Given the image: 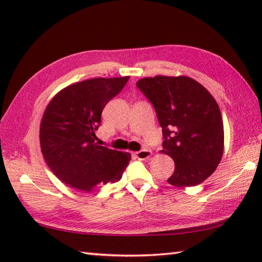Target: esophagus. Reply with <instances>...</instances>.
Wrapping results in <instances>:
<instances>
[{"label":"esophagus","instance_id":"esophagus-1","mask_svg":"<svg viewBox=\"0 0 262 262\" xmlns=\"http://www.w3.org/2000/svg\"><path fill=\"white\" fill-rule=\"evenodd\" d=\"M151 155H152V151L148 148H143V149H141V151L135 153V157L138 160H147L151 158Z\"/></svg>","mask_w":262,"mask_h":262}]
</instances>
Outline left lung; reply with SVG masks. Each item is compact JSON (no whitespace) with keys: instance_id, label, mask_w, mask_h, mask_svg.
Listing matches in <instances>:
<instances>
[{"instance_id":"1","label":"left lung","mask_w":262,"mask_h":262,"mask_svg":"<svg viewBox=\"0 0 262 262\" xmlns=\"http://www.w3.org/2000/svg\"><path fill=\"white\" fill-rule=\"evenodd\" d=\"M136 85L153 104L162 127L161 152L174 161L168 182L192 187L205 181L224 151L223 120L213 96L188 76L144 77Z\"/></svg>"}]
</instances>
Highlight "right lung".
<instances>
[{"label": "right lung", "mask_w": 262, "mask_h": 262, "mask_svg": "<svg viewBox=\"0 0 262 262\" xmlns=\"http://www.w3.org/2000/svg\"><path fill=\"white\" fill-rule=\"evenodd\" d=\"M129 76L90 79L60 90L40 122V147L46 163L65 185L92 191L97 185L121 179L130 154L98 145L101 113Z\"/></svg>", "instance_id": "1"}]
</instances>
